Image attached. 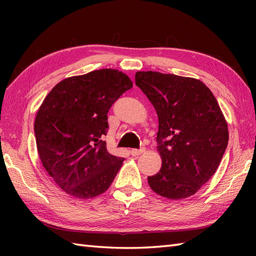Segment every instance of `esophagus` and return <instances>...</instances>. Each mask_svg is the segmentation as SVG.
Returning a JSON list of instances; mask_svg holds the SVG:
<instances>
[{
  "label": "esophagus",
  "mask_w": 256,
  "mask_h": 256,
  "mask_svg": "<svg viewBox=\"0 0 256 256\" xmlns=\"http://www.w3.org/2000/svg\"><path fill=\"white\" fill-rule=\"evenodd\" d=\"M144 152H145V148H140V150L133 148V150H131V155H132V156H138V155H140L142 153H144Z\"/></svg>",
  "instance_id": "1"
}]
</instances>
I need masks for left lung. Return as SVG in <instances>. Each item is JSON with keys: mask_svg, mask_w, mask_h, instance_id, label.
Returning <instances> with one entry per match:
<instances>
[{"mask_svg": "<svg viewBox=\"0 0 256 256\" xmlns=\"http://www.w3.org/2000/svg\"><path fill=\"white\" fill-rule=\"evenodd\" d=\"M135 84L158 116L162 168L148 178L150 187L168 199L190 197L216 172L228 146V124L219 103L194 78L138 72Z\"/></svg>", "mask_w": 256, "mask_h": 256, "instance_id": "1", "label": "left lung"}]
</instances>
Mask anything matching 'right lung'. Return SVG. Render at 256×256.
Instances as JSON below:
<instances>
[{"instance_id":"right-lung-1","label":"right lung","mask_w":256,"mask_h":256,"mask_svg":"<svg viewBox=\"0 0 256 256\" xmlns=\"http://www.w3.org/2000/svg\"><path fill=\"white\" fill-rule=\"evenodd\" d=\"M133 86L116 69L94 70L57 84L36 114L34 131L42 166L64 192L79 199L108 190L124 158L106 150L108 112Z\"/></svg>"}]
</instances>
